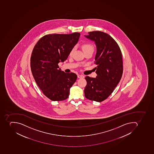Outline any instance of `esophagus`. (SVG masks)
I'll return each mask as SVG.
<instances>
[{"label":"esophagus","instance_id":"obj_1","mask_svg":"<svg viewBox=\"0 0 154 154\" xmlns=\"http://www.w3.org/2000/svg\"><path fill=\"white\" fill-rule=\"evenodd\" d=\"M78 78H79V79H82V78H84V76L83 75H78Z\"/></svg>","mask_w":154,"mask_h":154}]
</instances>
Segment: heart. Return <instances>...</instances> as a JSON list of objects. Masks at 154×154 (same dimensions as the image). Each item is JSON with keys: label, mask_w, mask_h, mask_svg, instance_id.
Returning <instances> with one entry per match:
<instances>
[{"label": "heart", "mask_w": 154, "mask_h": 154, "mask_svg": "<svg viewBox=\"0 0 154 154\" xmlns=\"http://www.w3.org/2000/svg\"><path fill=\"white\" fill-rule=\"evenodd\" d=\"M82 48L84 52H87L88 51H94V47H93V45L89 42H85L82 45ZM74 50H75V47L72 48L71 50L70 51V53H69V55H71L73 54Z\"/></svg>", "instance_id": "1"}]
</instances>
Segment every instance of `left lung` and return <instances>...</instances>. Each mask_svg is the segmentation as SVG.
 Listing matches in <instances>:
<instances>
[{"label":"left lung","mask_w":154,"mask_h":154,"mask_svg":"<svg viewBox=\"0 0 154 154\" xmlns=\"http://www.w3.org/2000/svg\"><path fill=\"white\" fill-rule=\"evenodd\" d=\"M86 38L93 40L97 47L94 64L96 78L86 76L85 96L90 100L101 102L111 94L123 74L122 53L116 41L103 32H88Z\"/></svg>","instance_id":"8db88e82"}]
</instances>
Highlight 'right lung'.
I'll use <instances>...</instances> for the list:
<instances>
[{
  "mask_svg": "<svg viewBox=\"0 0 154 154\" xmlns=\"http://www.w3.org/2000/svg\"><path fill=\"white\" fill-rule=\"evenodd\" d=\"M80 35L76 32L46 35L33 48L30 59L32 75L43 93L51 100L67 99L70 88L76 81V74L64 73L59 69L58 63L67 59Z\"/></svg>",
  "mask_w": 154,
  "mask_h": 154,
  "instance_id": "1",
  "label": "right lung"
}]
</instances>
